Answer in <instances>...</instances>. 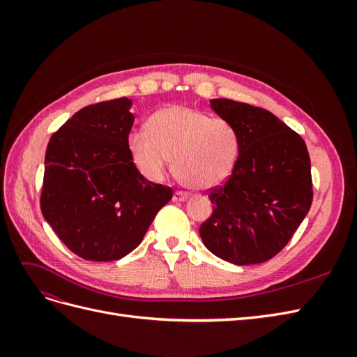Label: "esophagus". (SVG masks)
Masks as SVG:
<instances>
[{
	"label": "esophagus",
	"instance_id": "1",
	"mask_svg": "<svg viewBox=\"0 0 357 357\" xmlns=\"http://www.w3.org/2000/svg\"><path fill=\"white\" fill-rule=\"evenodd\" d=\"M189 198V195L186 192H181V190H176L174 192V197H172V199H174L176 202H180V201H185V199H188Z\"/></svg>",
	"mask_w": 357,
	"mask_h": 357
}]
</instances>
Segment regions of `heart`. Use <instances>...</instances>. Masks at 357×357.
Instances as JSON below:
<instances>
[{"label":"heart","mask_w":357,"mask_h":357,"mask_svg":"<svg viewBox=\"0 0 357 357\" xmlns=\"http://www.w3.org/2000/svg\"><path fill=\"white\" fill-rule=\"evenodd\" d=\"M129 153L138 169L162 180L171 164L177 178L193 189H210L231 176L238 160L236 129L188 105H169L149 117L147 131L128 138Z\"/></svg>","instance_id":"obj_1"}]
</instances>
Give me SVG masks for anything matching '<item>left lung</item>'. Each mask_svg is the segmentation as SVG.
Returning a JSON list of instances; mask_svg holds the SVG:
<instances>
[{
  "mask_svg": "<svg viewBox=\"0 0 357 357\" xmlns=\"http://www.w3.org/2000/svg\"><path fill=\"white\" fill-rule=\"evenodd\" d=\"M210 107L240 137L238 160L213 188L210 218L199 226L204 245L235 265L266 262L289 243L312 202L305 142L261 107L226 98Z\"/></svg>",
  "mask_w": 357,
  "mask_h": 357,
  "instance_id": "1",
  "label": "left lung"
}]
</instances>
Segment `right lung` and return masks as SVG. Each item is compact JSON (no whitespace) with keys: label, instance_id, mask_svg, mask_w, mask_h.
<instances>
[{"label":"right lung","instance_id":"obj_1","mask_svg":"<svg viewBox=\"0 0 357 357\" xmlns=\"http://www.w3.org/2000/svg\"><path fill=\"white\" fill-rule=\"evenodd\" d=\"M132 101L117 98L73 114L46 150L41 213L86 261H119L143 241L172 189L139 174L129 153Z\"/></svg>","mask_w":357,"mask_h":357}]
</instances>
